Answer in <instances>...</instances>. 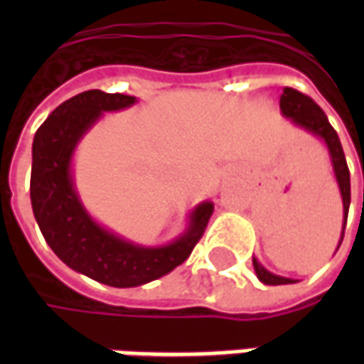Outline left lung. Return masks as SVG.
<instances>
[{
  "label": "left lung",
  "instance_id": "obj_1",
  "mask_svg": "<svg viewBox=\"0 0 364 364\" xmlns=\"http://www.w3.org/2000/svg\"><path fill=\"white\" fill-rule=\"evenodd\" d=\"M279 107H281L282 117H287L300 130H306L316 138H320L323 146L328 148L329 161H331V167H333V175H336L337 187H339V193H341V203H343V226H341V237H339V244H337V250H339V245L343 242L347 213H349V205H351V179H349V167H347V161H345V154L343 148H341V142H339V136L333 130V127L329 124L326 112L321 111L310 97H306L300 91L292 90V87H284ZM253 269H255V274L263 284H292V282H298L296 279L281 277V274L267 271L261 265L257 257H253Z\"/></svg>",
  "mask_w": 364,
  "mask_h": 364
}]
</instances>
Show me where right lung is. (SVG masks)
<instances>
[{
    "mask_svg": "<svg viewBox=\"0 0 364 364\" xmlns=\"http://www.w3.org/2000/svg\"><path fill=\"white\" fill-rule=\"evenodd\" d=\"M134 103L136 97L122 93L83 91L56 107L33 140L31 205L46 244L75 273L117 289L140 287L179 267L214 210L213 200L198 203L181 234L164 245L136 244L91 216L75 187V150L105 112Z\"/></svg>",
    "mask_w": 364,
    "mask_h": 364,
    "instance_id": "obj_1",
    "label": "right lung"
}]
</instances>
